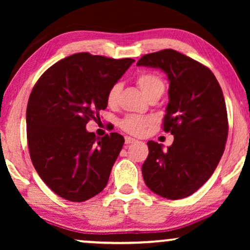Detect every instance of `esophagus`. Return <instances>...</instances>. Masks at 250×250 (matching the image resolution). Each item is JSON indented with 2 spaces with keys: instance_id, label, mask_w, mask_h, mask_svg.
Here are the masks:
<instances>
[{
  "instance_id": "obj_1",
  "label": "esophagus",
  "mask_w": 250,
  "mask_h": 250,
  "mask_svg": "<svg viewBox=\"0 0 250 250\" xmlns=\"http://www.w3.org/2000/svg\"><path fill=\"white\" fill-rule=\"evenodd\" d=\"M135 142H136V140L131 138V136H126V138H125L126 145H131V143H135Z\"/></svg>"
}]
</instances>
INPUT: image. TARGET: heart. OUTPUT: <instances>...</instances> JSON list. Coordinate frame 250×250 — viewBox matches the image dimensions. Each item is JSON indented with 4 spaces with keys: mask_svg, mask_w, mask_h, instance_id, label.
Returning a JSON list of instances; mask_svg holds the SVG:
<instances>
[{
    "mask_svg": "<svg viewBox=\"0 0 250 250\" xmlns=\"http://www.w3.org/2000/svg\"><path fill=\"white\" fill-rule=\"evenodd\" d=\"M136 83L139 87L145 93L146 98L151 95L164 92V81L158 75L152 73H143L136 77ZM122 91V84L117 83L112 84L107 92V102L109 105H115L118 102L119 93ZM153 123V118L151 116H141V115H127L121 121L122 129L129 133L132 135H142L146 128Z\"/></svg>",
    "mask_w": 250,
    "mask_h": 250,
    "instance_id": "heart-1",
    "label": "heart"
}]
</instances>
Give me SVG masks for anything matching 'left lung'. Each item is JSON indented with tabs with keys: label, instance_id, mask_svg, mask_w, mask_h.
Instances as JSON below:
<instances>
[{
	"label": "left lung",
	"instance_id": "left-lung-1",
	"mask_svg": "<svg viewBox=\"0 0 250 250\" xmlns=\"http://www.w3.org/2000/svg\"><path fill=\"white\" fill-rule=\"evenodd\" d=\"M136 66L167 75L169 101L163 126L174 135L167 150L148 142L143 180L160 197H189L207 182L224 152L229 124L223 92L209 68L175 50L146 54Z\"/></svg>",
	"mask_w": 250,
	"mask_h": 250
}]
</instances>
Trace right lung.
Segmentation results:
<instances>
[{"label": "right lung", "instance_id": "obj_1", "mask_svg": "<svg viewBox=\"0 0 250 250\" xmlns=\"http://www.w3.org/2000/svg\"><path fill=\"white\" fill-rule=\"evenodd\" d=\"M131 58L76 53L51 66L34 86L26 112L30 159L44 183L63 199L85 201L107 186L124 138L87 132L107 108V92Z\"/></svg>", "mask_w": 250, "mask_h": 250}]
</instances>
